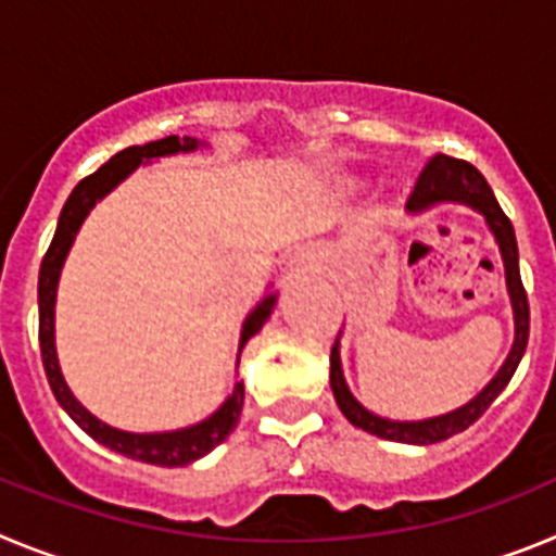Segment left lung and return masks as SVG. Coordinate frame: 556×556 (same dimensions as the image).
<instances>
[{
	"label": "left lung",
	"mask_w": 556,
	"mask_h": 556,
	"mask_svg": "<svg viewBox=\"0 0 556 556\" xmlns=\"http://www.w3.org/2000/svg\"><path fill=\"white\" fill-rule=\"evenodd\" d=\"M443 200H456V203H468L470 208L481 211L484 219H488L490 230L495 233V242L501 248V258H504V269H507V289L509 298H513V312H515V345L509 351L507 362L498 370V376L490 381L479 395L465 404L462 409L448 412L443 417H431V420H420V424H397V420H384V417L372 415L365 406L358 404L356 397L348 390L345 378H342V367H339V348H331V390L337 397V406L342 409V415L351 420L356 429H365L370 434L381 437V440H392V443H412V445H431L443 443L448 437L459 434L468 426H473L484 412L490 409L495 397L501 395V390L509 384V378L515 376L520 365V356L527 351L529 342V301L527 289L520 281V267H518V242H515V228L509 223V217L501 211L498 200H495L493 189L488 186L484 175L476 169L473 164L462 159H451L437 152L434 159L426 164V169L420 172L415 189H412L409 200H406V208L409 211H424L434 203H443Z\"/></svg>",
	"instance_id": "8db88e82"
}]
</instances>
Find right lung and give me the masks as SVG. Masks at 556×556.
Wrapping results in <instances>:
<instances>
[{
  "mask_svg": "<svg viewBox=\"0 0 556 556\" xmlns=\"http://www.w3.org/2000/svg\"><path fill=\"white\" fill-rule=\"evenodd\" d=\"M198 147V139H178V136H166V139L150 141L144 147H127V150L116 152L111 161L100 166L97 172H91L88 178H83L75 186V191L68 194L66 205L61 211V219H58V230L52 236V244L43 253L41 273H38V342H41V362L43 370H47V381L52 387V395L58 397V404L66 409V415L86 431L88 437H94L97 443L108 445L116 454L127 456V459H139L147 465H159V468H178V465H189V462L200 459L208 451L217 448L225 437L236 429L239 424V415H242L244 404V387L242 381L233 387V395L223 404V409L214 412L208 420L191 426L184 431H169V434H127V431L111 429V426L100 424L94 415H88L80 404L75 401V395L68 392L66 381L61 376V367H58L55 356V289H58V275H61L63 258H66L68 248L75 242L77 228L83 225L86 214L94 208V203L100 198H105L113 186L119 184L122 178H127L141 161L159 159V155H172V152H189ZM275 306V294L264 298L258 303L253 314L248 317L242 328V345L248 342L253 333L262 331V326L267 323L269 312Z\"/></svg>",
  "mask_w": 556,
  "mask_h": 556,
  "instance_id": "right-lung-1",
  "label": "right lung"
}]
</instances>
